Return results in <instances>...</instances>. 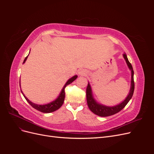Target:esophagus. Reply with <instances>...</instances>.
I'll return each instance as SVG.
<instances>
[{
    "instance_id": "obj_1",
    "label": "esophagus",
    "mask_w": 154,
    "mask_h": 154,
    "mask_svg": "<svg viewBox=\"0 0 154 154\" xmlns=\"http://www.w3.org/2000/svg\"><path fill=\"white\" fill-rule=\"evenodd\" d=\"M78 74H80V75H81V76H85V75H86L87 71H85V70H84V69H80V71H78Z\"/></svg>"
}]
</instances>
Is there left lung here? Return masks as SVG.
Segmentation results:
<instances>
[{
	"label": "left lung",
	"instance_id": "left-lung-1",
	"mask_svg": "<svg viewBox=\"0 0 154 154\" xmlns=\"http://www.w3.org/2000/svg\"><path fill=\"white\" fill-rule=\"evenodd\" d=\"M123 57L125 58L126 62H127L129 69L131 70L132 71V80H131V87H130V91L129 94L127 97V98H126L122 103H120L119 105L114 106H104V105L97 103L96 101L94 100V98H93L91 86L89 85V83H88V85L87 87V89H86V96H87V102L88 106L93 113L99 116H101V117H106V116H110L119 112V111L122 110L124 107L127 105V104L128 103V101L130 100V99L132 98V97L133 96L134 91L133 68L131 63H130L128 61V60L127 57V55L124 54Z\"/></svg>",
	"mask_w": 154,
	"mask_h": 154
}]
</instances>
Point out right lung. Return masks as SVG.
Returning <instances> with one entry per match:
<instances>
[{"instance_id":"add662e5","label":"right lung","mask_w":154,"mask_h":154,"mask_svg":"<svg viewBox=\"0 0 154 154\" xmlns=\"http://www.w3.org/2000/svg\"><path fill=\"white\" fill-rule=\"evenodd\" d=\"M27 57H28V55L27 56V57H26V58L24 59V62L23 63H25L26 60H27ZM77 76H74L73 77H72L71 79H69V80L67 82V83H66V85H64L63 89L61 92V93H60V94L59 95L57 99L55 100L54 101H53V102H51V103H48V104H46V105H37V104H35L33 103H32L31 101H30L27 98V97L24 95V94H23L22 92V94L23 96H24L25 99L26 100V101L28 102V103L33 107L34 109H36L37 110H38L40 112H44V113H50V112H53L55 111L58 110V109H60V107L62 106V105H63V101H64V99H65V96H66V94H65V88L66 87L67 85L71 84V83L72 82H73L74 80H76V79L77 78Z\"/></svg>"}]
</instances>
